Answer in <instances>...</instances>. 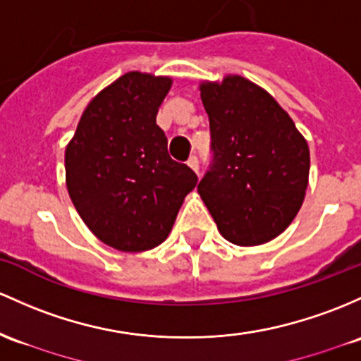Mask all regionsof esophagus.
Wrapping results in <instances>:
<instances>
[{
  "mask_svg": "<svg viewBox=\"0 0 361 361\" xmlns=\"http://www.w3.org/2000/svg\"><path fill=\"white\" fill-rule=\"evenodd\" d=\"M188 166L193 169V171L199 174V159H197V156H190Z\"/></svg>",
  "mask_w": 361,
  "mask_h": 361,
  "instance_id": "34e87169",
  "label": "esophagus"
}]
</instances>
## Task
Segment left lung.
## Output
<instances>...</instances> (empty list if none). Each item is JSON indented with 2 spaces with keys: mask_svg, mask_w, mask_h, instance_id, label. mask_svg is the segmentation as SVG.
Returning a JSON list of instances; mask_svg holds the SVG:
<instances>
[{
  "mask_svg": "<svg viewBox=\"0 0 361 361\" xmlns=\"http://www.w3.org/2000/svg\"><path fill=\"white\" fill-rule=\"evenodd\" d=\"M200 97L212 161L197 190L226 240L240 247L267 243L303 204L307 140L271 94L240 75L204 82Z\"/></svg>",
  "mask_w": 361,
  "mask_h": 361,
  "instance_id": "left-lung-1",
  "label": "left lung"
}]
</instances>
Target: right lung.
I'll list each match as a JSON object with an SVG mask.
<instances>
[{
	"label": "right lung",
	"mask_w": 361,
	"mask_h": 361,
	"mask_svg": "<svg viewBox=\"0 0 361 361\" xmlns=\"http://www.w3.org/2000/svg\"><path fill=\"white\" fill-rule=\"evenodd\" d=\"M171 78L130 71L89 102L65 152L66 188L87 228L121 252L168 238L197 174L157 126Z\"/></svg>",
	"instance_id": "add662e5"
}]
</instances>
